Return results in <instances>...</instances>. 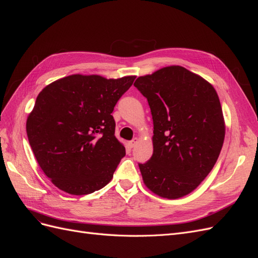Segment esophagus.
I'll use <instances>...</instances> for the list:
<instances>
[{
  "instance_id": "1",
  "label": "esophagus",
  "mask_w": 258,
  "mask_h": 258,
  "mask_svg": "<svg viewBox=\"0 0 258 258\" xmlns=\"http://www.w3.org/2000/svg\"><path fill=\"white\" fill-rule=\"evenodd\" d=\"M138 142H139V139H138L137 137H135V138L133 139V141H131V142H130V146L132 147V148H134V147L138 144Z\"/></svg>"
}]
</instances>
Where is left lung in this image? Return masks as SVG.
<instances>
[{
	"label": "left lung",
	"instance_id": "left-lung-1",
	"mask_svg": "<svg viewBox=\"0 0 258 258\" xmlns=\"http://www.w3.org/2000/svg\"><path fill=\"white\" fill-rule=\"evenodd\" d=\"M135 87L148 100L153 153L138 164L146 187L179 199L200 185L214 167L225 139V120L211 83L180 66L139 77Z\"/></svg>",
	"mask_w": 258,
	"mask_h": 258
}]
</instances>
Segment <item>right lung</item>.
Masks as SVG:
<instances>
[{
  "label": "right lung",
  "instance_id": "obj_1",
  "mask_svg": "<svg viewBox=\"0 0 258 258\" xmlns=\"http://www.w3.org/2000/svg\"><path fill=\"white\" fill-rule=\"evenodd\" d=\"M135 76L106 79L72 75L40 92L27 119L29 144L40 167L64 192L104 188L125 156L111 115Z\"/></svg>",
  "mask_w": 258,
  "mask_h": 258
}]
</instances>
